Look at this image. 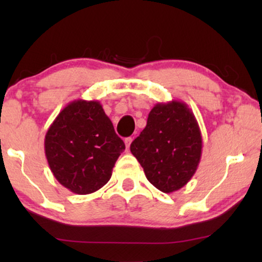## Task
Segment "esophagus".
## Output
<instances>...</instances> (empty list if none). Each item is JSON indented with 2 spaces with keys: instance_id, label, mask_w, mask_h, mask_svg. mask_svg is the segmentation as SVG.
<instances>
[{
  "instance_id": "34e87169",
  "label": "esophagus",
  "mask_w": 262,
  "mask_h": 262,
  "mask_svg": "<svg viewBox=\"0 0 262 262\" xmlns=\"http://www.w3.org/2000/svg\"><path fill=\"white\" fill-rule=\"evenodd\" d=\"M132 141H134V138L132 137H127V138H125V145H126V149H128L130 148V144L132 143Z\"/></svg>"
}]
</instances>
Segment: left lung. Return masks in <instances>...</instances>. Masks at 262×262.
<instances>
[{
  "instance_id": "obj_1",
  "label": "left lung",
  "mask_w": 262,
  "mask_h": 262,
  "mask_svg": "<svg viewBox=\"0 0 262 262\" xmlns=\"http://www.w3.org/2000/svg\"><path fill=\"white\" fill-rule=\"evenodd\" d=\"M198 121L185 102L156 103L130 150L150 184L163 193L184 187L194 175L202 157Z\"/></svg>"
}]
</instances>
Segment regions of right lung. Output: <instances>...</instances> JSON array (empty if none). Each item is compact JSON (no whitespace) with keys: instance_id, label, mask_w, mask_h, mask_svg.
Masks as SVG:
<instances>
[{"instance_id":"add662e5","label":"right lung","mask_w":262,"mask_h":262,"mask_svg":"<svg viewBox=\"0 0 262 262\" xmlns=\"http://www.w3.org/2000/svg\"><path fill=\"white\" fill-rule=\"evenodd\" d=\"M44 145L53 177L76 194H91L105 186L125 150L101 103L81 99L60 111Z\"/></svg>"}]
</instances>
